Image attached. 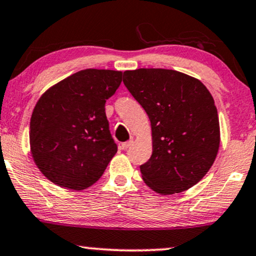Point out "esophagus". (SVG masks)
I'll return each mask as SVG.
<instances>
[{
	"instance_id": "1",
	"label": "esophagus",
	"mask_w": 256,
	"mask_h": 256,
	"mask_svg": "<svg viewBox=\"0 0 256 256\" xmlns=\"http://www.w3.org/2000/svg\"><path fill=\"white\" fill-rule=\"evenodd\" d=\"M133 142H134L133 140H129V141H127V142H123L121 144V148H122V150H127V148H129L132 146V144H133Z\"/></svg>"
}]
</instances>
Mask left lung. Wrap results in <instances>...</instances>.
Returning a JSON list of instances; mask_svg holds the SVG:
<instances>
[{
    "label": "left lung",
    "mask_w": 256,
    "mask_h": 256,
    "mask_svg": "<svg viewBox=\"0 0 256 256\" xmlns=\"http://www.w3.org/2000/svg\"><path fill=\"white\" fill-rule=\"evenodd\" d=\"M123 83L150 121L152 156L140 166L144 184L165 196L188 190L218 153V114L210 91L197 78L166 68L124 71Z\"/></svg>",
    "instance_id": "obj_1"
}]
</instances>
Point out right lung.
Returning <instances> with one entry per match:
<instances>
[{"label":"right lung","mask_w":256,"mask_h":256,"mask_svg":"<svg viewBox=\"0 0 256 256\" xmlns=\"http://www.w3.org/2000/svg\"><path fill=\"white\" fill-rule=\"evenodd\" d=\"M121 82L122 71L86 68L41 94L30 123V154L53 184L82 191L102 176L118 152L106 102Z\"/></svg>","instance_id":"add662e5"}]
</instances>
